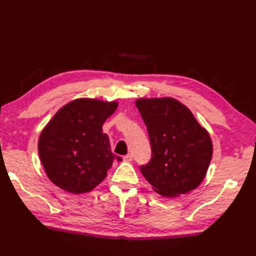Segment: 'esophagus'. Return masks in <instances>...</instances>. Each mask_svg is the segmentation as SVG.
Here are the masks:
<instances>
[{"mask_svg": "<svg viewBox=\"0 0 256 256\" xmlns=\"http://www.w3.org/2000/svg\"><path fill=\"white\" fill-rule=\"evenodd\" d=\"M124 162H127V163H130V162L132 160V154H127V155H124Z\"/></svg>", "mask_w": 256, "mask_h": 256, "instance_id": "esophagus-1", "label": "esophagus"}]
</instances>
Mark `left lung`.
Wrapping results in <instances>:
<instances>
[{"label": "left lung", "mask_w": 256, "mask_h": 256, "mask_svg": "<svg viewBox=\"0 0 256 256\" xmlns=\"http://www.w3.org/2000/svg\"><path fill=\"white\" fill-rule=\"evenodd\" d=\"M144 122L152 158L141 166L153 190L176 198L198 188L206 175L213 143L191 110L172 98H142L136 101Z\"/></svg>", "instance_id": "left-lung-1"}]
</instances>
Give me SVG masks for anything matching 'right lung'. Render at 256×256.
Segmentation results:
<instances>
[{"label":"right lung","mask_w":256,"mask_h":256,"mask_svg":"<svg viewBox=\"0 0 256 256\" xmlns=\"http://www.w3.org/2000/svg\"><path fill=\"white\" fill-rule=\"evenodd\" d=\"M117 106L116 101L77 98L46 124L38 150L46 176L55 186L74 194L90 192L106 177L113 160H122L112 153L102 130Z\"/></svg>","instance_id":"add662e5"}]
</instances>
